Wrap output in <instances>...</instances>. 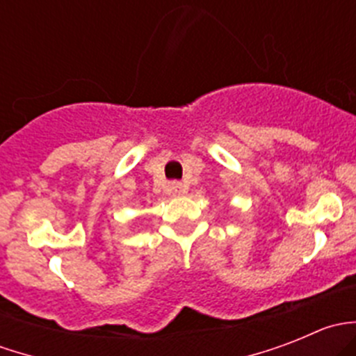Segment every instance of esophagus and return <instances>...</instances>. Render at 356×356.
I'll return each mask as SVG.
<instances>
[{
	"label": "esophagus",
	"mask_w": 356,
	"mask_h": 356,
	"mask_svg": "<svg viewBox=\"0 0 356 356\" xmlns=\"http://www.w3.org/2000/svg\"><path fill=\"white\" fill-rule=\"evenodd\" d=\"M170 189L175 193V195H182V193H186V184H182V182H172L170 184Z\"/></svg>",
	"instance_id": "esophagus-1"
}]
</instances>
